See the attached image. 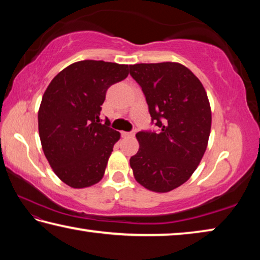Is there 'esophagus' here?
I'll return each instance as SVG.
<instances>
[{
	"mask_svg": "<svg viewBox=\"0 0 260 260\" xmlns=\"http://www.w3.org/2000/svg\"><path fill=\"white\" fill-rule=\"evenodd\" d=\"M122 135L128 136V138H133V136L135 135V131H133V132H124V133H122Z\"/></svg>",
	"mask_w": 260,
	"mask_h": 260,
	"instance_id": "obj_1",
	"label": "esophagus"
}]
</instances>
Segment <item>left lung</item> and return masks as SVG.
Returning a JSON list of instances; mask_svg holds the SVG:
<instances>
[{
  "mask_svg": "<svg viewBox=\"0 0 260 260\" xmlns=\"http://www.w3.org/2000/svg\"><path fill=\"white\" fill-rule=\"evenodd\" d=\"M149 112L160 128L139 132V151L129 164L148 190L169 192L183 184L204 156L211 132V107L200 79L175 61L129 65Z\"/></svg>",
  "mask_w": 260,
  "mask_h": 260,
  "instance_id": "left-lung-1",
  "label": "left lung"
}]
</instances>
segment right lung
Wrapping results in <instances>:
<instances>
[{"mask_svg": "<svg viewBox=\"0 0 260 260\" xmlns=\"http://www.w3.org/2000/svg\"><path fill=\"white\" fill-rule=\"evenodd\" d=\"M128 65L104 60L76 61L47 87L38 112L42 150L52 171L72 188L101 181L120 139L100 112L108 88L128 76Z\"/></svg>", "mask_w": 260, "mask_h": 260, "instance_id": "1", "label": "right lung"}]
</instances>
